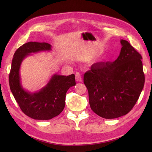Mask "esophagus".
Here are the masks:
<instances>
[{
	"label": "esophagus",
	"instance_id": "obj_1",
	"mask_svg": "<svg viewBox=\"0 0 152 152\" xmlns=\"http://www.w3.org/2000/svg\"><path fill=\"white\" fill-rule=\"evenodd\" d=\"M75 79L77 82H82V79L80 73L79 72H76L75 73Z\"/></svg>",
	"mask_w": 152,
	"mask_h": 152
}]
</instances>
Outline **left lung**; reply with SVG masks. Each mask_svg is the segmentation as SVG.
Returning a JSON list of instances; mask_svg holds the SVG:
<instances>
[{
	"label": "left lung",
	"mask_w": 152,
	"mask_h": 152,
	"mask_svg": "<svg viewBox=\"0 0 152 152\" xmlns=\"http://www.w3.org/2000/svg\"><path fill=\"white\" fill-rule=\"evenodd\" d=\"M121 44L115 61L95 63L84 76L91 110L107 119L129 112L145 84L141 54L127 40H121Z\"/></svg>",
	"instance_id": "left-lung-1"
}]
</instances>
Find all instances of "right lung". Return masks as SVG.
Returning a JSON list of instances; mask_svg holds the SVG:
<instances>
[{
    "instance_id": "right-lung-1",
    "label": "right lung",
    "mask_w": 152,
    "mask_h": 152,
    "mask_svg": "<svg viewBox=\"0 0 152 152\" xmlns=\"http://www.w3.org/2000/svg\"><path fill=\"white\" fill-rule=\"evenodd\" d=\"M51 47L45 42H27L16 50L11 63L9 77L11 91L22 112L35 120H49L60 114L65 108L67 91L75 86L74 74H54L39 91L31 93L23 87L20 73L22 61L31 53L49 51Z\"/></svg>"
}]
</instances>
